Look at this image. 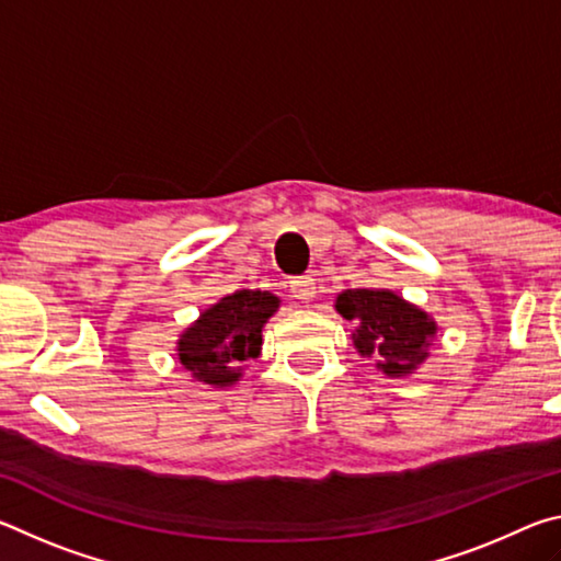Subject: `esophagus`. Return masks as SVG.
I'll return each mask as SVG.
<instances>
[{
  "label": "esophagus",
  "mask_w": 561,
  "mask_h": 561,
  "mask_svg": "<svg viewBox=\"0 0 561 561\" xmlns=\"http://www.w3.org/2000/svg\"><path fill=\"white\" fill-rule=\"evenodd\" d=\"M289 291L294 299H299L301 304H307L317 297V282L311 274H304V277H297L289 282Z\"/></svg>",
  "instance_id": "34e87169"
}]
</instances>
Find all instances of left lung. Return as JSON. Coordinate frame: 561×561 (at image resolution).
Segmentation results:
<instances>
[{"mask_svg": "<svg viewBox=\"0 0 561 561\" xmlns=\"http://www.w3.org/2000/svg\"><path fill=\"white\" fill-rule=\"evenodd\" d=\"M339 314L358 321L354 344L360 356L376 354L388 376L411 374L428 356L435 321L388 289H346L336 299Z\"/></svg>", "mask_w": 561, "mask_h": 561, "instance_id": "1", "label": "left lung"}]
</instances>
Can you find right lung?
Instances as JSON below:
<instances>
[{
  "label": "right lung",
  "instance_id": "1",
  "mask_svg": "<svg viewBox=\"0 0 561 561\" xmlns=\"http://www.w3.org/2000/svg\"><path fill=\"white\" fill-rule=\"evenodd\" d=\"M277 307L279 299L267 291L227 294L180 336V364L210 386L240 381L244 360L260 356L262 327Z\"/></svg>",
  "mask_w": 561,
  "mask_h": 561
}]
</instances>
